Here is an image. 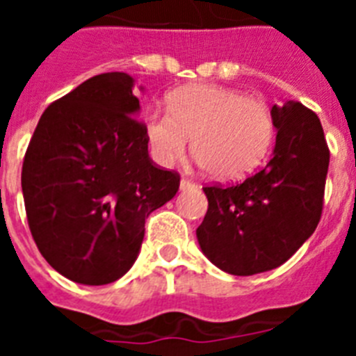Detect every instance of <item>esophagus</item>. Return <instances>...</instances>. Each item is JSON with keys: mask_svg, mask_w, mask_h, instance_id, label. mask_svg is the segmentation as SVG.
<instances>
[{"mask_svg": "<svg viewBox=\"0 0 356 356\" xmlns=\"http://www.w3.org/2000/svg\"><path fill=\"white\" fill-rule=\"evenodd\" d=\"M194 187H196V184H194V181L187 180V178H181V180H180L181 191H187V188H194Z\"/></svg>", "mask_w": 356, "mask_h": 356, "instance_id": "obj_1", "label": "esophagus"}]
</instances>
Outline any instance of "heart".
<instances>
[{
    "instance_id": "heart-1",
    "label": "heart",
    "mask_w": 356,
    "mask_h": 356,
    "mask_svg": "<svg viewBox=\"0 0 356 356\" xmlns=\"http://www.w3.org/2000/svg\"><path fill=\"white\" fill-rule=\"evenodd\" d=\"M144 135L156 163L169 168L193 135L196 162L219 180H237L264 160L275 135L266 103L221 85H188L169 97V110L144 115Z\"/></svg>"
}]
</instances>
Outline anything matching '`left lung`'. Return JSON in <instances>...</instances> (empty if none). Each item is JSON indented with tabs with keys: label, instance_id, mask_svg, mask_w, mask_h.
Returning a JSON list of instances; mask_svg holds the SVG:
<instances>
[{
	"label": "left lung",
	"instance_id": "8db88e82",
	"mask_svg": "<svg viewBox=\"0 0 356 356\" xmlns=\"http://www.w3.org/2000/svg\"><path fill=\"white\" fill-rule=\"evenodd\" d=\"M275 151L241 184L203 187L209 210L196 229L207 259L235 276L271 271L316 232L323 213L330 149L316 112L275 105Z\"/></svg>",
	"mask_w": 356,
	"mask_h": 356
}]
</instances>
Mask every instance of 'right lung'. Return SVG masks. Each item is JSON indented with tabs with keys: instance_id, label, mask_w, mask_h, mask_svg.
I'll return each mask as SVG.
<instances>
[{
	"instance_id": "1",
	"label": "right lung",
	"mask_w": 356,
	"mask_h": 356,
	"mask_svg": "<svg viewBox=\"0 0 356 356\" xmlns=\"http://www.w3.org/2000/svg\"><path fill=\"white\" fill-rule=\"evenodd\" d=\"M127 72H103L40 115L21 172L28 226L65 278L105 285L127 275L153 210L175 197L180 175L147 155L139 97Z\"/></svg>"
}]
</instances>
